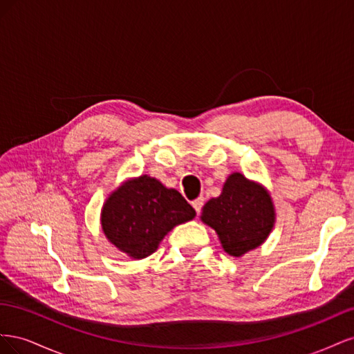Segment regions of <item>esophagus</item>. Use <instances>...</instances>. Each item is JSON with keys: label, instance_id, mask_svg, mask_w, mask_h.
I'll list each match as a JSON object with an SVG mask.
<instances>
[{"label": "esophagus", "instance_id": "1", "mask_svg": "<svg viewBox=\"0 0 354 354\" xmlns=\"http://www.w3.org/2000/svg\"><path fill=\"white\" fill-rule=\"evenodd\" d=\"M203 198H198V199H195L194 202H192V207H194L195 209H196V212H199L201 209H202V207H203Z\"/></svg>", "mask_w": 354, "mask_h": 354}]
</instances>
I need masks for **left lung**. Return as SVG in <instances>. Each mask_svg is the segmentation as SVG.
<instances>
[{"label": "left lung", "instance_id": "8db88e82", "mask_svg": "<svg viewBox=\"0 0 354 354\" xmlns=\"http://www.w3.org/2000/svg\"><path fill=\"white\" fill-rule=\"evenodd\" d=\"M201 220L217 232L224 251L241 257L269 236L274 226V207L263 186L233 173L221 195L203 205Z\"/></svg>", "mask_w": 354, "mask_h": 354}]
</instances>
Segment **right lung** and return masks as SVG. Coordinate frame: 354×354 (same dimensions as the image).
Returning a JSON list of instances; mask_svg holds the SVG:
<instances>
[{
  "label": "right lung",
  "instance_id": "add662e5",
  "mask_svg": "<svg viewBox=\"0 0 354 354\" xmlns=\"http://www.w3.org/2000/svg\"><path fill=\"white\" fill-rule=\"evenodd\" d=\"M196 216L176 189L149 176L127 180L102 208V229L118 250L131 259H146L177 224Z\"/></svg>",
  "mask_w": 354,
  "mask_h": 354
}]
</instances>
